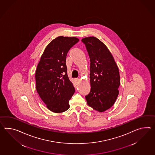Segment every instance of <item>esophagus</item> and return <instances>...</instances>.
Wrapping results in <instances>:
<instances>
[{
	"mask_svg": "<svg viewBox=\"0 0 155 155\" xmlns=\"http://www.w3.org/2000/svg\"><path fill=\"white\" fill-rule=\"evenodd\" d=\"M75 81H76V82H79V80H80V79H79V78H75Z\"/></svg>",
	"mask_w": 155,
	"mask_h": 155,
	"instance_id": "1",
	"label": "esophagus"
}]
</instances>
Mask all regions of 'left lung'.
<instances>
[{"label": "left lung", "instance_id": "1", "mask_svg": "<svg viewBox=\"0 0 155 155\" xmlns=\"http://www.w3.org/2000/svg\"><path fill=\"white\" fill-rule=\"evenodd\" d=\"M90 60L91 91L88 105L99 112L110 109L119 94L120 75L117 65L105 45L95 37L82 39Z\"/></svg>", "mask_w": 155, "mask_h": 155}]
</instances>
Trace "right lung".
<instances>
[{
  "instance_id": "right-lung-1",
  "label": "right lung",
  "mask_w": 155,
  "mask_h": 155,
  "mask_svg": "<svg viewBox=\"0 0 155 155\" xmlns=\"http://www.w3.org/2000/svg\"><path fill=\"white\" fill-rule=\"evenodd\" d=\"M79 39L59 36L46 46L35 73L36 90L50 111L56 113L69 108V101L75 92L67 75L66 57Z\"/></svg>"
}]
</instances>
